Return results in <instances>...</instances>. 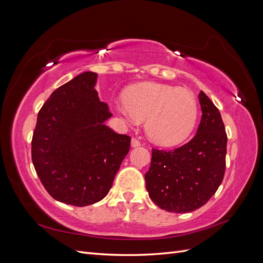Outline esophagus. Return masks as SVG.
<instances>
[{
  "label": "esophagus",
  "instance_id": "1",
  "mask_svg": "<svg viewBox=\"0 0 263 263\" xmlns=\"http://www.w3.org/2000/svg\"><path fill=\"white\" fill-rule=\"evenodd\" d=\"M140 146V141L137 138H132V147H138Z\"/></svg>",
  "mask_w": 263,
  "mask_h": 263
}]
</instances>
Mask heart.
<instances>
[{
    "label": "heart",
    "instance_id": "heart-1",
    "mask_svg": "<svg viewBox=\"0 0 263 263\" xmlns=\"http://www.w3.org/2000/svg\"><path fill=\"white\" fill-rule=\"evenodd\" d=\"M117 110L129 121L146 119L147 135L163 146H174L185 140L197 119V102L192 92L157 82L129 86Z\"/></svg>",
    "mask_w": 263,
    "mask_h": 263
}]
</instances>
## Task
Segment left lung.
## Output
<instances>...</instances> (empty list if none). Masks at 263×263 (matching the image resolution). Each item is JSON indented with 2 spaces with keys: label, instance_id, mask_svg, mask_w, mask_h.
I'll list each match as a JSON object with an SVG mask.
<instances>
[{
  "label": "left lung",
  "instance_id": "1",
  "mask_svg": "<svg viewBox=\"0 0 263 263\" xmlns=\"http://www.w3.org/2000/svg\"><path fill=\"white\" fill-rule=\"evenodd\" d=\"M195 136L173 150L151 151L146 189L156 205L172 213L193 212L209 202L224 179L227 135L218 108L203 91Z\"/></svg>",
  "mask_w": 263,
  "mask_h": 263
}]
</instances>
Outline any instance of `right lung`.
Here are the masks:
<instances>
[{"label": "right lung", "mask_w": 263, "mask_h": 263, "mask_svg": "<svg viewBox=\"0 0 263 263\" xmlns=\"http://www.w3.org/2000/svg\"><path fill=\"white\" fill-rule=\"evenodd\" d=\"M98 74L83 72L54 90L37 116L31 160L54 200L86 206L104 198L130 148V137L104 122L112 116L94 89Z\"/></svg>", "instance_id": "obj_1"}]
</instances>
